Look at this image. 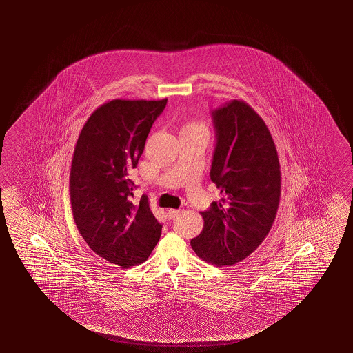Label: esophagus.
I'll return each mask as SVG.
<instances>
[{
	"instance_id": "1",
	"label": "esophagus",
	"mask_w": 353,
	"mask_h": 353,
	"mask_svg": "<svg viewBox=\"0 0 353 353\" xmlns=\"http://www.w3.org/2000/svg\"><path fill=\"white\" fill-rule=\"evenodd\" d=\"M180 212H181L180 209H169V210H168V216H169V219L176 218Z\"/></svg>"
}]
</instances>
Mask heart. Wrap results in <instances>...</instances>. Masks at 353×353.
I'll return each mask as SVG.
<instances>
[{"label": "heart", "mask_w": 353, "mask_h": 353, "mask_svg": "<svg viewBox=\"0 0 353 353\" xmlns=\"http://www.w3.org/2000/svg\"><path fill=\"white\" fill-rule=\"evenodd\" d=\"M181 132H205L206 129L201 123L195 122V121H188L184 123Z\"/></svg>", "instance_id": "1"}]
</instances>
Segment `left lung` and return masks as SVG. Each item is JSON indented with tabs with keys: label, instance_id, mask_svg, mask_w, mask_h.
Returning a JSON list of instances; mask_svg holds the SVG:
<instances>
[{
	"label": "left lung",
	"instance_id": "left-lung-1",
	"mask_svg": "<svg viewBox=\"0 0 353 353\" xmlns=\"http://www.w3.org/2000/svg\"><path fill=\"white\" fill-rule=\"evenodd\" d=\"M216 147L210 178L221 199L201 212L204 228L190 245L206 263L231 266L268 236L280 204L281 172L263 118L244 101L212 110Z\"/></svg>",
	"mask_w": 353,
	"mask_h": 353
}]
</instances>
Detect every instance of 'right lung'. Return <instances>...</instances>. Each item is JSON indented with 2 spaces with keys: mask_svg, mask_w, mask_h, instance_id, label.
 Returning <instances> with one entry per match:
<instances>
[{
  "mask_svg": "<svg viewBox=\"0 0 353 353\" xmlns=\"http://www.w3.org/2000/svg\"><path fill=\"white\" fill-rule=\"evenodd\" d=\"M167 101L104 103L87 119L74 147L70 173L74 223L98 256L122 269L144 263L161 237V224L147 196L132 201L129 175Z\"/></svg>",
  "mask_w": 353,
  "mask_h": 353,
  "instance_id": "right-lung-1",
  "label": "right lung"
}]
</instances>
